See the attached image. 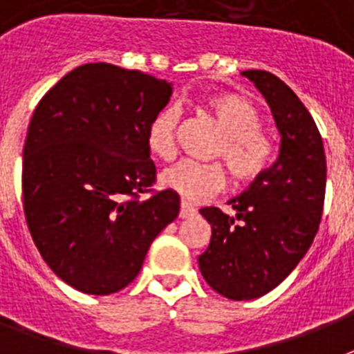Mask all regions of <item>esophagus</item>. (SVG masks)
<instances>
[{"mask_svg": "<svg viewBox=\"0 0 354 354\" xmlns=\"http://www.w3.org/2000/svg\"><path fill=\"white\" fill-rule=\"evenodd\" d=\"M194 215H196V209H194L193 205L182 202V207H180V218H193Z\"/></svg>", "mask_w": 354, "mask_h": 354, "instance_id": "esophagus-1", "label": "esophagus"}]
</instances>
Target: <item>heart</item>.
Masks as SVG:
<instances>
[{"mask_svg":"<svg viewBox=\"0 0 354 354\" xmlns=\"http://www.w3.org/2000/svg\"><path fill=\"white\" fill-rule=\"evenodd\" d=\"M207 108L224 130V139L215 156L226 161L236 183H250L263 176L274 158V141L261 127V112L250 99L239 93L211 97ZM180 112L176 106L163 108L149 124L147 145L160 160H171L176 152V128ZM161 187L176 193L185 204H196L218 193L226 174L218 163H196L183 160L167 167L160 174Z\"/></svg>","mask_w":354,"mask_h":354,"instance_id":"1","label":"heart"}]
</instances>
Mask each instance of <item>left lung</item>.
I'll return each instance as SVG.
<instances>
[{"label": "left lung", "mask_w": 354, "mask_h": 354, "mask_svg": "<svg viewBox=\"0 0 354 354\" xmlns=\"http://www.w3.org/2000/svg\"><path fill=\"white\" fill-rule=\"evenodd\" d=\"M242 75L268 102L281 147L274 165L230 200L235 216L218 207L200 209L211 224L200 272L213 290L235 301L274 290L305 257L318 233L327 180L324 141L305 104L268 71Z\"/></svg>", "instance_id": "1"}]
</instances>
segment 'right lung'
<instances>
[{
	"mask_svg": "<svg viewBox=\"0 0 354 354\" xmlns=\"http://www.w3.org/2000/svg\"><path fill=\"white\" fill-rule=\"evenodd\" d=\"M172 84L97 62L75 68L38 102L24 147L25 221L38 252L77 290L130 285L150 244L180 213L156 182L147 130Z\"/></svg>",
	"mask_w": 354,
	"mask_h": 354,
	"instance_id": "add662e5",
	"label": "right lung"
}]
</instances>
